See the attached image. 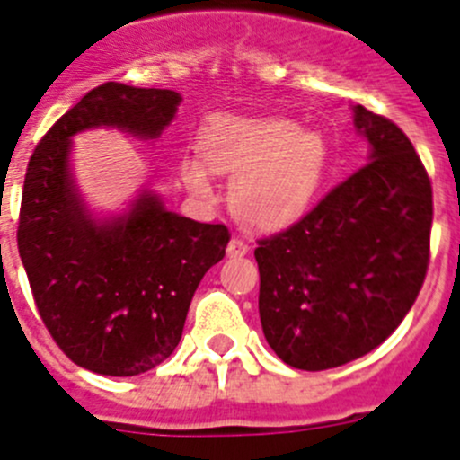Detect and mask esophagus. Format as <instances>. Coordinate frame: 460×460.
Instances as JSON below:
<instances>
[{"mask_svg": "<svg viewBox=\"0 0 460 460\" xmlns=\"http://www.w3.org/2000/svg\"><path fill=\"white\" fill-rule=\"evenodd\" d=\"M249 252V244L240 238H231L226 244V256L229 258H243Z\"/></svg>", "mask_w": 460, "mask_h": 460, "instance_id": "obj_1", "label": "esophagus"}]
</instances>
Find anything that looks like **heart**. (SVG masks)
<instances>
[{
    "instance_id": "b5f03b06",
    "label": "heart",
    "mask_w": 460,
    "mask_h": 460,
    "mask_svg": "<svg viewBox=\"0 0 460 460\" xmlns=\"http://www.w3.org/2000/svg\"><path fill=\"white\" fill-rule=\"evenodd\" d=\"M199 157H184L181 180L198 198H211V172L234 175L231 208L261 229L301 220L323 186L330 150L319 130L276 114H216L199 135Z\"/></svg>"
}]
</instances>
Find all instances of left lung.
<instances>
[{
  "label": "left lung",
  "mask_w": 460,
  "mask_h": 460,
  "mask_svg": "<svg viewBox=\"0 0 460 460\" xmlns=\"http://www.w3.org/2000/svg\"><path fill=\"white\" fill-rule=\"evenodd\" d=\"M367 166L303 220L261 240L262 332L285 364L325 371L377 349L407 316L429 262L431 184L411 141L353 105Z\"/></svg>",
  "instance_id": "left-lung-1"
}]
</instances>
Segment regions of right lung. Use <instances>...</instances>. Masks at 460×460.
I'll return each mask as SVG.
<instances>
[{
  "label": "right lung",
  "instance_id": "1",
  "mask_svg": "<svg viewBox=\"0 0 460 460\" xmlns=\"http://www.w3.org/2000/svg\"><path fill=\"white\" fill-rule=\"evenodd\" d=\"M180 102L172 89L98 84L44 135L26 171L17 247L35 305L66 358L98 376H139L171 358L229 229L171 211L153 189L121 211H93L71 166L74 137L110 128L155 141Z\"/></svg>",
  "mask_w": 460,
  "mask_h": 460
}]
</instances>
